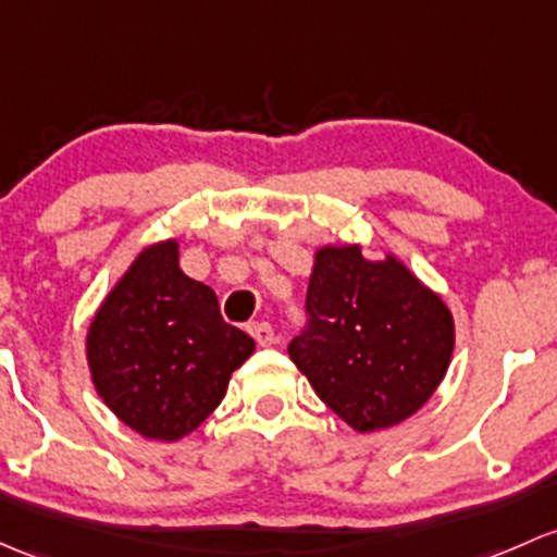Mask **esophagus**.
Segmentation results:
<instances>
[{
	"label": "esophagus",
	"instance_id": "34e87169",
	"mask_svg": "<svg viewBox=\"0 0 557 557\" xmlns=\"http://www.w3.org/2000/svg\"><path fill=\"white\" fill-rule=\"evenodd\" d=\"M248 331H250V336L261 344V347H269V344L274 342V331L269 323H250Z\"/></svg>",
	"mask_w": 557,
	"mask_h": 557
}]
</instances>
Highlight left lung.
<instances>
[{"label":"left lung","instance_id":"obj_1","mask_svg":"<svg viewBox=\"0 0 557 557\" xmlns=\"http://www.w3.org/2000/svg\"><path fill=\"white\" fill-rule=\"evenodd\" d=\"M307 314L304 333L288 344L290 360L355 432L413 417L446 376L450 309L395 256L371 261L360 245L320 248Z\"/></svg>","mask_w":557,"mask_h":557}]
</instances>
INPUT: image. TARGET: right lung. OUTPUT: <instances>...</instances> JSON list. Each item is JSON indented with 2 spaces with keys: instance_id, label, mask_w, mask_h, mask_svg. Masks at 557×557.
Returning <instances> with one entry per match:
<instances>
[{
  "instance_id": "obj_1",
  "label": "right lung",
  "mask_w": 557,
  "mask_h": 557,
  "mask_svg": "<svg viewBox=\"0 0 557 557\" xmlns=\"http://www.w3.org/2000/svg\"><path fill=\"white\" fill-rule=\"evenodd\" d=\"M85 349L109 411L149 441L173 443L219 408L256 342L224 323L213 288L186 277L178 243L162 239L103 298Z\"/></svg>"
}]
</instances>
